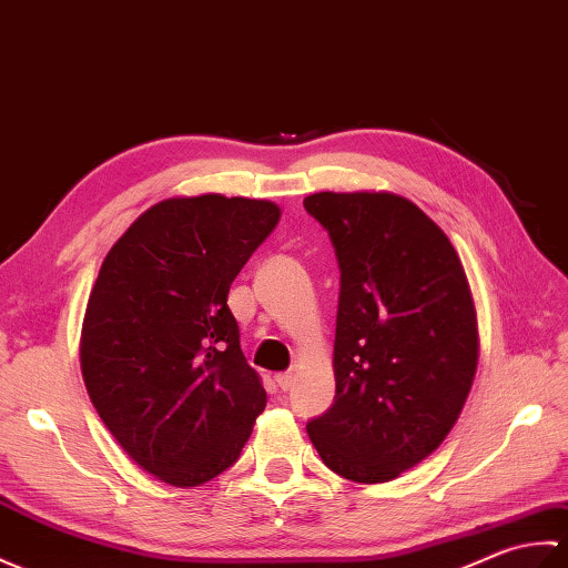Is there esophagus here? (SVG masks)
<instances>
[{"mask_svg":"<svg viewBox=\"0 0 568 568\" xmlns=\"http://www.w3.org/2000/svg\"><path fill=\"white\" fill-rule=\"evenodd\" d=\"M274 382H276V386H280L282 390H288V388L294 386L296 376H294L292 372H282V374H276V376H274Z\"/></svg>","mask_w":568,"mask_h":568,"instance_id":"34e87169","label":"esophagus"}]
</instances>
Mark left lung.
Returning a JSON list of instances; mask_svg holds the SVG:
<instances>
[{"mask_svg":"<svg viewBox=\"0 0 568 568\" xmlns=\"http://www.w3.org/2000/svg\"><path fill=\"white\" fill-rule=\"evenodd\" d=\"M304 206L339 264L335 403L306 430L327 469L394 481L443 445L471 390V286L445 231L408 199L318 192Z\"/></svg>","mask_w":568,"mask_h":568,"instance_id":"obj_1","label":"left lung"}]
</instances>
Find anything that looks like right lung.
I'll return each instance as SVG.
<instances>
[{
	"mask_svg": "<svg viewBox=\"0 0 568 568\" xmlns=\"http://www.w3.org/2000/svg\"><path fill=\"white\" fill-rule=\"evenodd\" d=\"M280 216L267 199H162L102 262L82 379L125 455L162 484L192 488L229 469L267 406L229 292Z\"/></svg>",
	"mask_w": 568,
	"mask_h": 568,
	"instance_id": "right-lung-1",
	"label": "right lung"
}]
</instances>
